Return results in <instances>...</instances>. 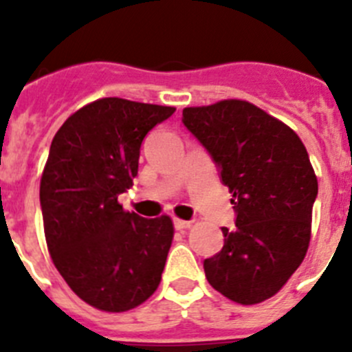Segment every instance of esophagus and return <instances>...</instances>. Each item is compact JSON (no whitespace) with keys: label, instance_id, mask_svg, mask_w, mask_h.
I'll return each mask as SVG.
<instances>
[{"label":"esophagus","instance_id":"obj_1","mask_svg":"<svg viewBox=\"0 0 352 352\" xmlns=\"http://www.w3.org/2000/svg\"><path fill=\"white\" fill-rule=\"evenodd\" d=\"M192 226V222L188 220H179V219H174V227L178 229V231H183V229H188Z\"/></svg>","mask_w":352,"mask_h":352}]
</instances>
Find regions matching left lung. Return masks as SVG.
I'll return each instance as SVG.
<instances>
[{
	"mask_svg": "<svg viewBox=\"0 0 352 352\" xmlns=\"http://www.w3.org/2000/svg\"><path fill=\"white\" fill-rule=\"evenodd\" d=\"M232 194L236 226L204 261L211 287L241 305L268 300L305 259L317 178L296 132L245 100L183 109Z\"/></svg>",
	"mask_w": 352,
	"mask_h": 352,
	"instance_id": "8db88e82",
	"label": "left lung"
}]
</instances>
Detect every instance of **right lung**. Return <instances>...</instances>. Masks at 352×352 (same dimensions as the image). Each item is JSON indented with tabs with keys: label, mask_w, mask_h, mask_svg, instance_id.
<instances>
[{
	"label": "right lung",
	"mask_w": 352,
	"mask_h": 352,
	"mask_svg": "<svg viewBox=\"0 0 352 352\" xmlns=\"http://www.w3.org/2000/svg\"><path fill=\"white\" fill-rule=\"evenodd\" d=\"M174 111L100 98L72 114L51 142L40 179L49 254L72 291L104 312L135 309L160 284L173 220L125 211L118 195L138 176L146 133Z\"/></svg>",
	"instance_id": "right-lung-1"
}]
</instances>
